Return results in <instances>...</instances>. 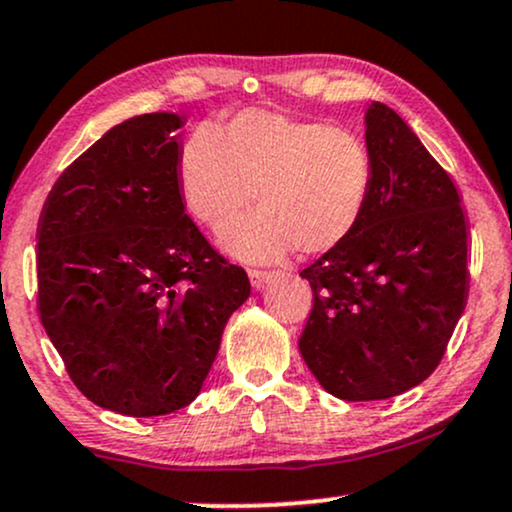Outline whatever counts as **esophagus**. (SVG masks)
Masks as SVG:
<instances>
[{
    "label": "esophagus",
    "mask_w": 512,
    "mask_h": 512,
    "mask_svg": "<svg viewBox=\"0 0 512 512\" xmlns=\"http://www.w3.org/2000/svg\"><path fill=\"white\" fill-rule=\"evenodd\" d=\"M248 276H250L252 288L260 290V288H264V283H267L269 278L274 276V274H269V271H260V269H250V271H248Z\"/></svg>",
    "instance_id": "obj_1"
}]
</instances>
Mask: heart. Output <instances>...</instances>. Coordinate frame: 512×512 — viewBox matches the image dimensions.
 Instances as JSON below:
<instances>
[{
  "label": "heart",
  "instance_id": "obj_1",
  "mask_svg": "<svg viewBox=\"0 0 512 512\" xmlns=\"http://www.w3.org/2000/svg\"><path fill=\"white\" fill-rule=\"evenodd\" d=\"M181 203L205 229L226 231L236 257L267 262L297 248L333 250L364 217L373 186L371 153L357 134L323 122L248 108L196 132L177 160Z\"/></svg>",
  "mask_w": 512,
  "mask_h": 512
}]
</instances>
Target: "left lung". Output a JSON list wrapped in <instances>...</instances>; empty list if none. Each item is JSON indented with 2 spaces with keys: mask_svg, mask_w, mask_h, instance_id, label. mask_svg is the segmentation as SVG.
<instances>
[{
  "mask_svg": "<svg viewBox=\"0 0 512 512\" xmlns=\"http://www.w3.org/2000/svg\"><path fill=\"white\" fill-rule=\"evenodd\" d=\"M373 186L352 236L307 269L312 312L300 354L326 392L390 399L439 366L468 300L461 196L385 103L366 111Z\"/></svg>",
  "mask_w": 512,
  "mask_h": 512,
  "instance_id": "left-lung-1",
  "label": "left lung"
}]
</instances>
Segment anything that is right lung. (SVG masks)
Masks as SVG:
<instances>
[{"instance_id": "right-lung-1", "label": "right lung", "mask_w": 512, "mask_h": 512, "mask_svg": "<svg viewBox=\"0 0 512 512\" xmlns=\"http://www.w3.org/2000/svg\"><path fill=\"white\" fill-rule=\"evenodd\" d=\"M181 125L146 113L108 129L56 179L37 224L44 331L77 390L122 416L189 406L250 295L181 203Z\"/></svg>"}]
</instances>
